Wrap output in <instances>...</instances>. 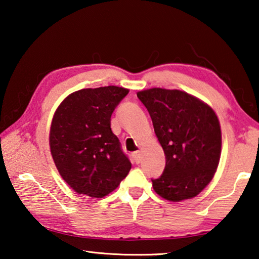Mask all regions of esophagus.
I'll return each mask as SVG.
<instances>
[{
  "label": "esophagus",
  "instance_id": "1",
  "mask_svg": "<svg viewBox=\"0 0 259 259\" xmlns=\"http://www.w3.org/2000/svg\"><path fill=\"white\" fill-rule=\"evenodd\" d=\"M133 157H134V160H135V162L136 163H140V161H142V154H140V152L139 151H137V152H135L134 154H133Z\"/></svg>",
  "mask_w": 259,
  "mask_h": 259
}]
</instances>
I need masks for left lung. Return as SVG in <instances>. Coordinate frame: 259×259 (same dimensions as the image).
Listing matches in <instances>:
<instances>
[{"mask_svg":"<svg viewBox=\"0 0 259 259\" xmlns=\"http://www.w3.org/2000/svg\"><path fill=\"white\" fill-rule=\"evenodd\" d=\"M150 113L165 154L162 176L153 188L171 202L192 199L211 182L222 154L217 114L203 100L177 89L151 88L137 93Z\"/></svg>","mask_w":259,"mask_h":259,"instance_id":"8db88e82","label":"left lung"}]
</instances>
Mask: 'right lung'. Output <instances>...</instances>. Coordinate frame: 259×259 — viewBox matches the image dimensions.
<instances>
[{
	"label": "right lung",
	"instance_id": "obj_1",
	"mask_svg": "<svg viewBox=\"0 0 259 259\" xmlns=\"http://www.w3.org/2000/svg\"><path fill=\"white\" fill-rule=\"evenodd\" d=\"M129 89L108 85L68 95L52 117L49 145L65 183L90 198L103 199L120 185L131 169L111 129V116Z\"/></svg>",
	"mask_w": 259,
	"mask_h": 259
}]
</instances>
